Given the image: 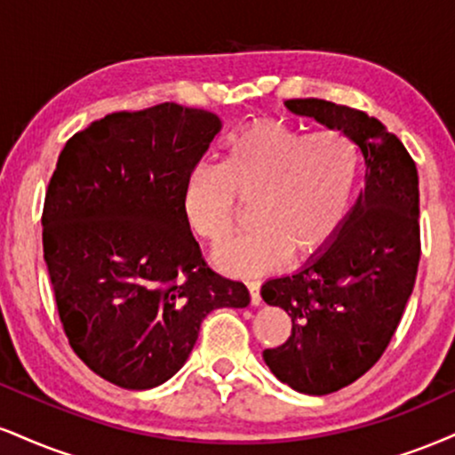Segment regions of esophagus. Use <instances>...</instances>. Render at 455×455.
<instances>
[{"instance_id":"34e87169","label":"esophagus","mask_w":455,"mask_h":455,"mask_svg":"<svg viewBox=\"0 0 455 455\" xmlns=\"http://www.w3.org/2000/svg\"><path fill=\"white\" fill-rule=\"evenodd\" d=\"M245 286L250 290V303L260 305V282H245Z\"/></svg>"}]
</instances>
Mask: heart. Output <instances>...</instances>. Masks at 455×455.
I'll list each match as a JSON object with an SVG mask.
<instances>
[{
	"mask_svg": "<svg viewBox=\"0 0 455 455\" xmlns=\"http://www.w3.org/2000/svg\"><path fill=\"white\" fill-rule=\"evenodd\" d=\"M360 152L341 131H311L260 120L228 141L220 167L196 165L184 186L193 231L210 243L233 233L239 201H251L254 231L213 251L228 275L277 269L288 254H322L349 220Z\"/></svg>",
	"mask_w": 455,
	"mask_h": 455,
	"instance_id": "1",
	"label": "heart"
}]
</instances>
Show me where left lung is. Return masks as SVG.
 Listing matches in <instances>:
<instances>
[{
	"label": "left lung",
	"mask_w": 455,
	"mask_h": 455,
	"mask_svg": "<svg viewBox=\"0 0 455 455\" xmlns=\"http://www.w3.org/2000/svg\"><path fill=\"white\" fill-rule=\"evenodd\" d=\"M346 133L364 156V188L328 248L292 275L262 283L267 305L282 307L292 332L262 358L292 390L324 396L354 384L396 332L419 265L418 169L407 148L379 120L324 100H288Z\"/></svg>",
	"instance_id": "8db88e82"
}]
</instances>
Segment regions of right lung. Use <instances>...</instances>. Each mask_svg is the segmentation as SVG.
<instances>
[{
  "instance_id": "add662e5",
  "label": "right lung",
  "mask_w": 455,
  "mask_h": 455,
  "mask_svg": "<svg viewBox=\"0 0 455 455\" xmlns=\"http://www.w3.org/2000/svg\"><path fill=\"white\" fill-rule=\"evenodd\" d=\"M220 129L216 114L161 103L95 120L59 155L42 213L59 317L82 363L124 390L165 384L210 311L250 303L207 267L184 210Z\"/></svg>"
}]
</instances>
